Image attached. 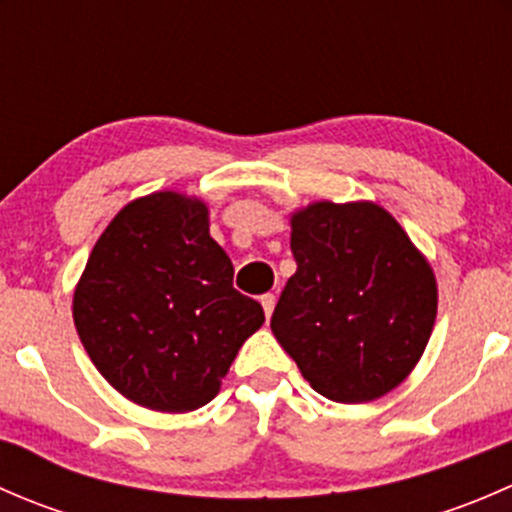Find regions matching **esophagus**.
I'll return each instance as SVG.
<instances>
[{"instance_id": "1", "label": "esophagus", "mask_w": 512, "mask_h": 512, "mask_svg": "<svg viewBox=\"0 0 512 512\" xmlns=\"http://www.w3.org/2000/svg\"><path fill=\"white\" fill-rule=\"evenodd\" d=\"M260 302H262V309H265V317L270 319L272 317V309H275V294H272V292L262 294Z\"/></svg>"}]
</instances>
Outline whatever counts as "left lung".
<instances>
[{"mask_svg":"<svg viewBox=\"0 0 512 512\" xmlns=\"http://www.w3.org/2000/svg\"><path fill=\"white\" fill-rule=\"evenodd\" d=\"M297 272L272 332L317 394L384 396L421 359L436 322V280L401 225L374 203H314L292 215Z\"/></svg>","mask_w":512,"mask_h":512,"instance_id":"left-lung-1","label":"left lung"}]
</instances>
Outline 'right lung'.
Here are the masks:
<instances>
[{
	"label": "right lung",
	"instance_id": "obj_1",
	"mask_svg": "<svg viewBox=\"0 0 512 512\" xmlns=\"http://www.w3.org/2000/svg\"><path fill=\"white\" fill-rule=\"evenodd\" d=\"M232 275L205 203L170 190L133 200L91 250L74 294L76 332L126 399L195 411L215 399L237 349L265 322Z\"/></svg>",
	"mask_w": 512,
	"mask_h": 512
}]
</instances>
